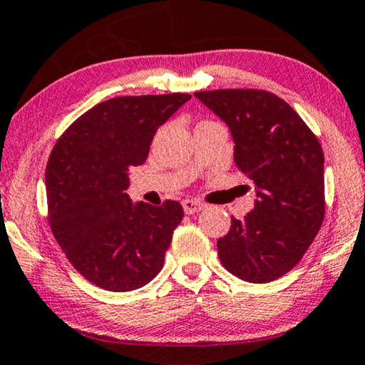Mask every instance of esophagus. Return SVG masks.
<instances>
[{"label": "esophagus", "mask_w": 365, "mask_h": 365, "mask_svg": "<svg viewBox=\"0 0 365 365\" xmlns=\"http://www.w3.org/2000/svg\"><path fill=\"white\" fill-rule=\"evenodd\" d=\"M182 205H183L185 213H188V215L197 213V212H202V210L205 208V205H203V203L197 202V200H188V198H187V200H183Z\"/></svg>", "instance_id": "esophagus-1"}]
</instances>
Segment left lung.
<instances>
[{
	"label": "left lung",
	"mask_w": 365,
	"mask_h": 365,
	"mask_svg": "<svg viewBox=\"0 0 365 365\" xmlns=\"http://www.w3.org/2000/svg\"><path fill=\"white\" fill-rule=\"evenodd\" d=\"M230 127L235 163L256 187L255 208L218 240L230 273L269 283L299 263L324 222V153L306 122L273 92H195Z\"/></svg>",
	"instance_id": "8db88e82"
}]
</instances>
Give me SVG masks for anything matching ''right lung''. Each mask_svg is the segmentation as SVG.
Wrapping results in <instances>:
<instances>
[{"instance_id": "1", "label": "right lung", "mask_w": 365, "mask_h": 365, "mask_svg": "<svg viewBox=\"0 0 365 365\" xmlns=\"http://www.w3.org/2000/svg\"><path fill=\"white\" fill-rule=\"evenodd\" d=\"M190 94L122 96L69 125L46 165L48 222L76 271L92 284L124 292L160 273L182 205L132 203L129 170L147 160L157 129Z\"/></svg>"}]
</instances>
